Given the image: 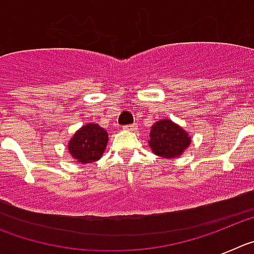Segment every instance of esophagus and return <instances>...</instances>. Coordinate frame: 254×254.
Masks as SVG:
<instances>
[{
	"mask_svg": "<svg viewBox=\"0 0 254 254\" xmlns=\"http://www.w3.org/2000/svg\"><path fill=\"white\" fill-rule=\"evenodd\" d=\"M136 127H137V126L134 125H126V126H123V129H126V131H134V129H136Z\"/></svg>",
	"mask_w": 254,
	"mask_h": 254,
	"instance_id": "1",
	"label": "esophagus"
}]
</instances>
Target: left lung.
<instances>
[{"instance_id": "obj_1", "label": "left lung", "mask_w": 254, "mask_h": 254, "mask_svg": "<svg viewBox=\"0 0 254 254\" xmlns=\"http://www.w3.org/2000/svg\"><path fill=\"white\" fill-rule=\"evenodd\" d=\"M187 132L170 120H161L151 127L149 143L152 151L163 158H177L190 145Z\"/></svg>"}]
</instances>
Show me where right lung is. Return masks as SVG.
Segmentation results:
<instances>
[{
  "label": "right lung",
  "mask_w": 254,
  "mask_h": 254,
  "mask_svg": "<svg viewBox=\"0 0 254 254\" xmlns=\"http://www.w3.org/2000/svg\"><path fill=\"white\" fill-rule=\"evenodd\" d=\"M108 142V133L98 125H86L78 129L68 145L69 154L78 163L89 164L102 158Z\"/></svg>",
  "instance_id": "right-lung-1"
}]
</instances>
